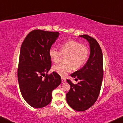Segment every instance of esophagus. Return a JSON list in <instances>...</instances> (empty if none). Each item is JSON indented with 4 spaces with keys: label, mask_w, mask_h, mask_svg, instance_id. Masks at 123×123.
Instances as JSON below:
<instances>
[{
    "label": "esophagus",
    "mask_w": 123,
    "mask_h": 123,
    "mask_svg": "<svg viewBox=\"0 0 123 123\" xmlns=\"http://www.w3.org/2000/svg\"><path fill=\"white\" fill-rule=\"evenodd\" d=\"M66 81V79L64 78H62V83H64V82Z\"/></svg>",
    "instance_id": "34e87169"
}]
</instances>
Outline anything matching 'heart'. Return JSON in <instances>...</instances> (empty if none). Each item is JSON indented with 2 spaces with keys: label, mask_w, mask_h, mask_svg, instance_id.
<instances>
[{
  "label": "heart",
  "mask_w": 123,
  "mask_h": 123,
  "mask_svg": "<svg viewBox=\"0 0 123 123\" xmlns=\"http://www.w3.org/2000/svg\"><path fill=\"white\" fill-rule=\"evenodd\" d=\"M51 61L58 63L62 55L67 56L65 64L54 65L53 69L62 77H65L72 68L78 69L85 64L89 56V50L85 45L74 40H69L60 45V52L51 48L49 51Z\"/></svg>",
  "instance_id": "heart-1"
}]
</instances>
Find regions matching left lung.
<instances>
[{"mask_svg":"<svg viewBox=\"0 0 123 123\" xmlns=\"http://www.w3.org/2000/svg\"><path fill=\"white\" fill-rule=\"evenodd\" d=\"M79 36L88 42L90 56L82 68L70 74L75 80H78L80 82L74 85L67 80L70 88L67 93L66 99L72 109L83 111L91 107L98 97L103 79V59L101 49L96 40L87 35Z\"/></svg>","mask_w":123,"mask_h":123,"instance_id":"obj_1","label":"left lung"}]
</instances>
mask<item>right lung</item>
<instances>
[{"label":"right lung","instance_id":"1","mask_svg":"<svg viewBox=\"0 0 123 123\" xmlns=\"http://www.w3.org/2000/svg\"><path fill=\"white\" fill-rule=\"evenodd\" d=\"M59 35L58 32L33 30L21 45L18 84L23 98L35 108L48 105L51 101L53 91L61 83V77L55 72L45 75L51 65L49 51Z\"/></svg>","mask_w":123,"mask_h":123}]
</instances>
